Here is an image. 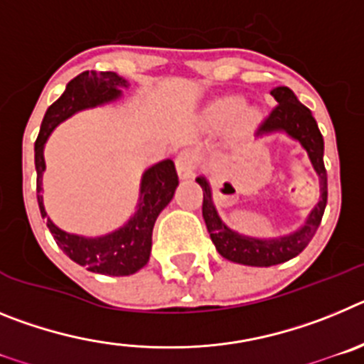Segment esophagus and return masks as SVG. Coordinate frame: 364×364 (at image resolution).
<instances>
[{
    "instance_id": "obj_1",
    "label": "esophagus",
    "mask_w": 364,
    "mask_h": 364,
    "mask_svg": "<svg viewBox=\"0 0 364 364\" xmlns=\"http://www.w3.org/2000/svg\"><path fill=\"white\" fill-rule=\"evenodd\" d=\"M176 173H178L180 178H191L197 171L198 166V153L193 149H184L176 154L175 159Z\"/></svg>"
}]
</instances>
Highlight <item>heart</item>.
<instances>
[{"label":"heart","instance_id":"1","mask_svg":"<svg viewBox=\"0 0 364 364\" xmlns=\"http://www.w3.org/2000/svg\"><path fill=\"white\" fill-rule=\"evenodd\" d=\"M242 107L244 100L240 96H224V98L213 102L211 107L208 109V120L215 125H226L239 117L240 125L252 127L257 122V111Z\"/></svg>","mask_w":364,"mask_h":364}]
</instances>
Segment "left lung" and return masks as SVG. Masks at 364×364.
<instances>
[{
	"instance_id": "obj_1",
	"label": "left lung",
	"mask_w": 364,
	"mask_h": 364,
	"mask_svg": "<svg viewBox=\"0 0 364 364\" xmlns=\"http://www.w3.org/2000/svg\"><path fill=\"white\" fill-rule=\"evenodd\" d=\"M272 96L277 100L279 105L259 125L257 136L286 133L291 140H297L306 149L311 166L319 176L321 198L311 210V213L308 215L304 226L299 228L297 231L275 237V239H257V237H247L239 231H233L222 222L213 205L210 182L204 176H198L197 182L204 191L202 217H204L205 228H208V233H210L217 252L231 262H239V264L246 266H275L297 257L314 239L315 231L321 224V218H323L328 198V178L323 162L324 140L319 127H317V122L311 117V111L299 102L297 96L288 87H275L272 91Z\"/></svg>"
}]
</instances>
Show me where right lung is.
I'll use <instances>...</instances> for the list:
<instances>
[{"label": "right lung", "mask_w": 364, "mask_h": 364, "mask_svg": "<svg viewBox=\"0 0 364 364\" xmlns=\"http://www.w3.org/2000/svg\"><path fill=\"white\" fill-rule=\"evenodd\" d=\"M127 85L129 83L111 70L107 73L85 70L70 80L65 87V92L47 109L41 122L40 134L34 144L38 204H40L43 218L47 217V211H45L43 195H41L43 193L41 178L45 171L43 147L47 138L50 136L58 124L73 117L74 112L118 100L122 96L120 89H127ZM176 186H178V175H176L175 164L169 159L162 160L144 173L136 213L120 230L102 235V237H82V235L60 230L49 217H47V226L58 246L62 247L63 253L76 264L83 266L89 272L102 273V275H114V277L133 275L149 260L154 222L159 218L160 211L171 202Z\"/></svg>", "instance_id": "add662e5"}]
</instances>
